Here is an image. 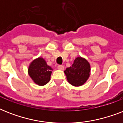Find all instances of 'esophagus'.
I'll return each instance as SVG.
<instances>
[{"mask_svg":"<svg viewBox=\"0 0 123 123\" xmlns=\"http://www.w3.org/2000/svg\"><path fill=\"white\" fill-rule=\"evenodd\" d=\"M57 68L60 70H63L64 69V66L62 65H58Z\"/></svg>","mask_w":123,"mask_h":123,"instance_id":"obj_1","label":"esophagus"}]
</instances>
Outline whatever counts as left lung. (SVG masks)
<instances>
[{"label": "left lung", "instance_id": "obj_1", "mask_svg": "<svg viewBox=\"0 0 123 123\" xmlns=\"http://www.w3.org/2000/svg\"><path fill=\"white\" fill-rule=\"evenodd\" d=\"M64 73L69 84L74 86H80L89 77V63L85 59L77 57L71 67L66 69Z\"/></svg>", "mask_w": 123, "mask_h": 123}]
</instances>
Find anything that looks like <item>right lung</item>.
<instances>
[{
    "label": "right lung",
    "instance_id": "add662e5",
    "mask_svg": "<svg viewBox=\"0 0 123 123\" xmlns=\"http://www.w3.org/2000/svg\"><path fill=\"white\" fill-rule=\"evenodd\" d=\"M52 69L46 64L43 58L39 57L32 62L28 69L29 75L36 84L44 86L50 79Z\"/></svg>",
    "mask_w": 123,
    "mask_h": 123
}]
</instances>
